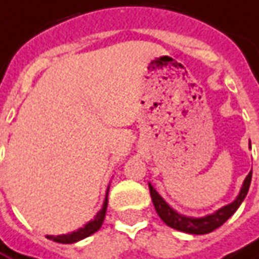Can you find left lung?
I'll list each match as a JSON object with an SVG mask.
<instances>
[{
	"mask_svg": "<svg viewBox=\"0 0 259 259\" xmlns=\"http://www.w3.org/2000/svg\"><path fill=\"white\" fill-rule=\"evenodd\" d=\"M249 147H251V143H249ZM251 179H252V170L245 177V180L242 183V187L240 190V194L237 196V198L234 200L233 203L227 204V205L221 207L215 212L200 218L181 215V214H179L177 211L173 210L161 198V196L154 190V187H153L150 183H149V189H150L153 205L156 208V212L159 214V217L163 220V223H166L167 226L171 227L174 230H177V231H181V233L201 235V234H208L211 231H214V230H217L218 227L223 226L227 220L231 217L235 211L238 210L241 203L247 197L248 190H249V184H251Z\"/></svg>",
	"mask_w": 259,
	"mask_h": 259,
	"instance_id": "1",
	"label": "left lung"
}]
</instances>
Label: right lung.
Here are the masks:
<instances>
[{"instance_id":"obj_1","label":"right lung","mask_w":259,"mask_h":259,"mask_svg":"<svg viewBox=\"0 0 259 259\" xmlns=\"http://www.w3.org/2000/svg\"><path fill=\"white\" fill-rule=\"evenodd\" d=\"M107 193H109V187H107L106 191V198H105V203H103V207H102V210L95 215L93 220H91L88 224L82 227V228H79L76 231H73V233L70 234H62V235H49L48 238H51L52 241H55V242H61V244H73V242H78V241L83 240L86 237H89V235H92L95 234L98 230H99L102 224H103V220H105V215H106V208H107Z\"/></svg>"}]
</instances>
